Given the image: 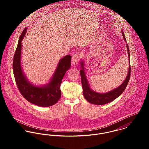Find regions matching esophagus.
<instances>
[{"instance_id": "obj_1", "label": "esophagus", "mask_w": 149, "mask_h": 149, "mask_svg": "<svg viewBox=\"0 0 149 149\" xmlns=\"http://www.w3.org/2000/svg\"><path fill=\"white\" fill-rule=\"evenodd\" d=\"M80 57L78 54H74L72 56V64L76 65L77 64L79 63V60H80Z\"/></svg>"}]
</instances>
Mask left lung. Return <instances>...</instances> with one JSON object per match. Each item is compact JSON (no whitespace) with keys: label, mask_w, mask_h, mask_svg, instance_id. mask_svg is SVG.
<instances>
[{"label":"left lung","mask_w":149,"mask_h":149,"mask_svg":"<svg viewBox=\"0 0 149 149\" xmlns=\"http://www.w3.org/2000/svg\"><path fill=\"white\" fill-rule=\"evenodd\" d=\"M122 34L125 40L126 41L125 34L123 31H122ZM127 48L128 55L130 58V50H129L127 44ZM129 64L130 65H129L127 76L126 77V79H125L124 82L119 87H118L117 88H115L112 91H111L106 93H99L94 92L93 91L90 89L89 86L88 85L86 77L85 76V72H84L85 70L84 69V64H83V62L81 61V65L82 69H80V75L81 78V84H82L83 89V95L85 99L91 104H93L96 105H104L105 104H107L109 102H111L112 101H113V100L118 97L125 90L128 83V81L130 80V74H131V66H130V63Z\"/></svg>","instance_id":"obj_1"}]
</instances>
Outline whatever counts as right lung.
I'll use <instances>...</instances> for the list:
<instances>
[{
    "label": "right lung",
    "instance_id": "right-lung-1",
    "mask_svg": "<svg viewBox=\"0 0 149 149\" xmlns=\"http://www.w3.org/2000/svg\"><path fill=\"white\" fill-rule=\"evenodd\" d=\"M27 30L21 34L13 59V71L16 84L22 95L30 103L40 107L55 104L60 99V85L66 72L70 68L71 57L67 55L59 62L54 76L49 83L43 86H36L30 83L23 73L21 65L22 41Z\"/></svg>",
    "mask_w": 149,
    "mask_h": 149
}]
</instances>
